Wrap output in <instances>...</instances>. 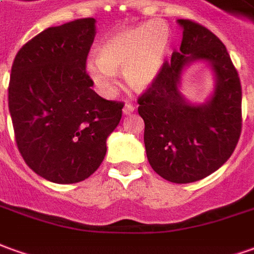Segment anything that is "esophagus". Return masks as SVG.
<instances>
[{"instance_id": "1", "label": "esophagus", "mask_w": 254, "mask_h": 254, "mask_svg": "<svg viewBox=\"0 0 254 254\" xmlns=\"http://www.w3.org/2000/svg\"><path fill=\"white\" fill-rule=\"evenodd\" d=\"M134 110H135V106H134V105L131 104V102H126V105H124V108H123L124 115H131Z\"/></svg>"}]
</instances>
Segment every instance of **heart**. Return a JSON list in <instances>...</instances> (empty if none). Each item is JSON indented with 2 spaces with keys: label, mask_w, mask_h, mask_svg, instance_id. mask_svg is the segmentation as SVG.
Listing matches in <instances>:
<instances>
[{
  "label": "heart",
  "mask_w": 254,
  "mask_h": 254,
  "mask_svg": "<svg viewBox=\"0 0 254 254\" xmlns=\"http://www.w3.org/2000/svg\"><path fill=\"white\" fill-rule=\"evenodd\" d=\"M170 50L169 29L159 22H145L108 37L98 48V58L85 62V69L105 97L116 90L117 69H123L132 88L146 90L160 76Z\"/></svg>",
  "instance_id": "1"
}]
</instances>
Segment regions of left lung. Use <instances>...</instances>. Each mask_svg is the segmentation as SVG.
<instances>
[{
	"mask_svg": "<svg viewBox=\"0 0 254 254\" xmlns=\"http://www.w3.org/2000/svg\"><path fill=\"white\" fill-rule=\"evenodd\" d=\"M180 51L157 80L138 98L144 142L152 169L176 184L199 181L220 169L235 149L242 128V88L227 48L210 30L187 19ZM207 63L215 74L213 94L203 104L179 91L183 70Z\"/></svg>",
	"mask_w": 254,
	"mask_h": 254,
	"instance_id": "left-lung-1",
	"label": "left lung"
}]
</instances>
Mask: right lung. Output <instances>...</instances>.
<instances>
[{
    "label": "right lung",
    "mask_w": 254,
    "mask_h": 254,
    "mask_svg": "<svg viewBox=\"0 0 254 254\" xmlns=\"http://www.w3.org/2000/svg\"><path fill=\"white\" fill-rule=\"evenodd\" d=\"M95 33L94 17L48 27L24 44L12 64L8 105L17 149L51 183L90 177L122 119L123 104L99 97L85 71Z\"/></svg>",
    "instance_id": "right-lung-1"
}]
</instances>
